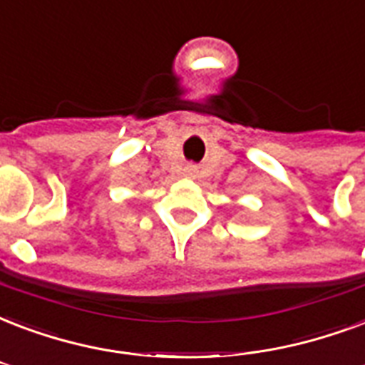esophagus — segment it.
<instances>
[{"mask_svg": "<svg viewBox=\"0 0 365 365\" xmlns=\"http://www.w3.org/2000/svg\"><path fill=\"white\" fill-rule=\"evenodd\" d=\"M195 172H197V166H193V164L185 166V174H187V176H195Z\"/></svg>", "mask_w": 365, "mask_h": 365, "instance_id": "34e87169", "label": "esophagus"}]
</instances>
